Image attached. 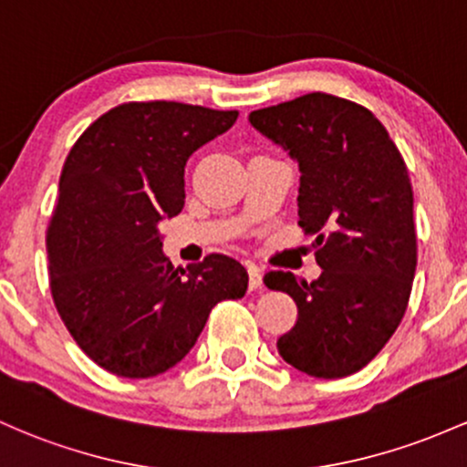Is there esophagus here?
<instances>
[{
    "label": "esophagus",
    "mask_w": 467,
    "mask_h": 467,
    "mask_svg": "<svg viewBox=\"0 0 467 467\" xmlns=\"http://www.w3.org/2000/svg\"><path fill=\"white\" fill-rule=\"evenodd\" d=\"M248 276H250V290H259L264 285V275H261L259 265L250 264L248 265Z\"/></svg>",
    "instance_id": "esophagus-1"
}]
</instances>
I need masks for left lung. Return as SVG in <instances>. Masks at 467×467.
Masks as SVG:
<instances>
[{
    "instance_id": "8db88e82",
    "label": "left lung",
    "mask_w": 467,
    "mask_h": 467,
    "mask_svg": "<svg viewBox=\"0 0 467 467\" xmlns=\"http://www.w3.org/2000/svg\"><path fill=\"white\" fill-rule=\"evenodd\" d=\"M261 135L299 161V225L315 234L319 279L270 270L264 284L295 299L276 350L296 370L341 379L366 368L406 315L417 233L412 183L397 143L370 110L310 92L250 112Z\"/></svg>"
}]
</instances>
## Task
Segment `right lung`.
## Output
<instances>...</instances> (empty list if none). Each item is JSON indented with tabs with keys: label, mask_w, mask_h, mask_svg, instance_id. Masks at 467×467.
Wrapping results in <instances>:
<instances>
[{
	"label": "right lung",
	"mask_w": 467,
	"mask_h": 467,
	"mask_svg": "<svg viewBox=\"0 0 467 467\" xmlns=\"http://www.w3.org/2000/svg\"><path fill=\"white\" fill-rule=\"evenodd\" d=\"M237 110L179 101H128L95 119L70 148L46 230L50 292L61 321L92 361L148 379L191 352L210 310L242 299L248 273L213 253L175 268L157 223L182 213L183 168Z\"/></svg>",
	"instance_id": "obj_1"
}]
</instances>
